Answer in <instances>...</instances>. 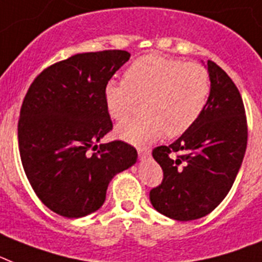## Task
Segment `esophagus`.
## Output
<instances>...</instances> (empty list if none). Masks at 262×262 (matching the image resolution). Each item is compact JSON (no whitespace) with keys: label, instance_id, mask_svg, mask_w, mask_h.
Here are the masks:
<instances>
[{"label":"esophagus","instance_id":"obj_1","mask_svg":"<svg viewBox=\"0 0 262 262\" xmlns=\"http://www.w3.org/2000/svg\"><path fill=\"white\" fill-rule=\"evenodd\" d=\"M150 156V150L146 148H138V157L141 158V160H145V158H148Z\"/></svg>","mask_w":262,"mask_h":262}]
</instances>
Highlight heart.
Instances as JSON below:
<instances>
[{
  "label": "heart",
  "mask_w": 262,
  "mask_h": 262,
  "mask_svg": "<svg viewBox=\"0 0 262 262\" xmlns=\"http://www.w3.org/2000/svg\"><path fill=\"white\" fill-rule=\"evenodd\" d=\"M212 92L210 74L204 65L166 58L140 57L125 73V81H109L104 97L114 120L129 117L140 101L145 116L124 121L116 135L133 145H148L166 133L179 137L199 121Z\"/></svg>",
  "instance_id": "1"
}]
</instances>
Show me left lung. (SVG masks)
I'll return each mask as SVG.
<instances>
[{"mask_svg": "<svg viewBox=\"0 0 262 262\" xmlns=\"http://www.w3.org/2000/svg\"><path fill=\"white\" fill-rule=\"evenodd\" d=\"M212 92L205 111L170 145L153 149L164 179L149 193L153 208L177 221L206 216L226 197L243 164L248 122L238 89L208 61Z\"/></svg>", "mask_w": 262, "mask_h": 262, "instance_id": "left-lung-1", "label": "left lung"}]
</instances>
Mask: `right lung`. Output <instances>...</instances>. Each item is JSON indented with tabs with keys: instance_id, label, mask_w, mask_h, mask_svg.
Instances as JSON below:
<instances>
[{
	"instance_id": "add662e5",
	"label": "right lung",
	"mask_w": 262,
	"mask_h": 262,
	"mask_svg": "<svg viewBox=\"0 0 262 262\" xmlns=\"http://www.w3.org/2000/svg\"><path fill=\"white\" fill-rule=\"evenodd\" d=\"M130 57L126 50L81 53L43 69L24 98L18 148L43 205L78 219L100 209L111 180L137 161L124 141L100 144L113 129L104 92Z\"/></svg>"
}]
</instances>
